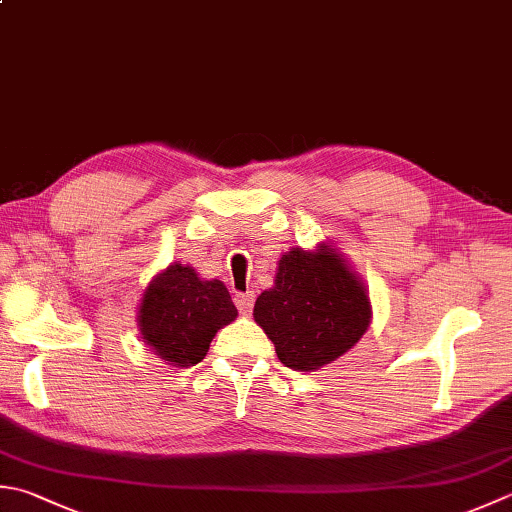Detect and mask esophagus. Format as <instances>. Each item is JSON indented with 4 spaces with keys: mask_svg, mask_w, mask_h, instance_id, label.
I'll return each mask as SVG.
<instances>
[{
    "mask_svg": "<svg viewBox=\"0 0 512 512\" xmlns=\"http://www.w3.org/2000/svg\"><path fill=\"white\" fill-rule=\"evenodd\" d=\"M235 306L242 315H250V313H253V306H255V295L253 293H237L235 295Z\"/></svg>",
    "mask_w": 512,
    "mask_h": 512,
    "instance_id": "34e87169",
    "label": "esophagus"
}]
</instances>
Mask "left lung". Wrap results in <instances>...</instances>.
<instances>
[{
    "label": "left lung",
    "instance_id": "1",
    "mask_svg": "<svg viewBox=\"0 0 512 512\" xmlns=\"http://www.w3.org/2000/svg\"><path fill=\"white\" fill-rule=\"evenodd\" d=\"M255 322L275 344L279 362L315 370L353 348L370 324L362 282L333 248H293L279 259L275 286L255 302Z\"/></svg>",
    "mask_w": 512,
    "mask_h": 512
}]
</instances>
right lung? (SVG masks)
Returning a JSON list of instances; mask_svg holds the SVG:
<instances>
[{
	"label": "right lung",
	"instance_id": "add662e5",
	"mask_svg": "<svg viewBox=\"0 0 512 512\" xmlns=\"http://www.w3.org/2000/svg\"><path fill=\"white\" fill-rule=\"evenodd\" d=\"M237 308L219 279L202 282L193 268L173 264L146 288L139 330L155 353L175 366H195L206 357L222 326Z\"/></svg>",
	"mask_w": 512,
	"mask_h": 512
}]
</instances>
